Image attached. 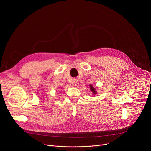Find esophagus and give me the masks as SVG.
Masks as SVG:
<instances>
[{
  "label": "esophagus",
  "mask_w": 151,
  "mask_h": 151,
  "mask_svg": "<svg viewBox=\"0 0 151 151\" xmlns=\"http://www.w3.org/2000/svg\"><path fill=\"white\" fill-rule=\"evenodd\" d=\"M77 83H78V82H77L76 79H73V85L74 86H76L77 85Z\"/></svg>",
  "instance_id": "esophagus-1"
}]
</instances>
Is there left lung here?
I'll list each match as a JSON object with an SVG mask.
<instances>
[{
    "instance_id": "1",
    "label": "left lung",
    "mask_w": 151,
    "mask_h": 151,
    "mask_svg": "<svg viewBox=\"0 0 151 151\" xmlns=\"http://www.w3.org/2000/svg\"><path fill=\"white\" fill-rule=\"evenodd\" d=\"M90 87L91 91L93 93V94H96V93H97V91H96L95 88H94V87H93V86L92 85H90Z\"/></svg>"
}]
</instances>
